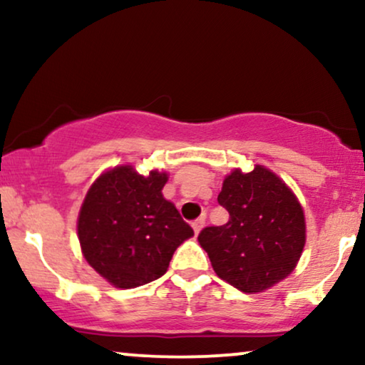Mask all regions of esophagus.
<instances>
[{
	"label": "esophagus",
	"instance_id": "1",
	"mask_svg": "<svg viewBox=\"0 0 365 365\" xmlns=\"http://www.w3.org/2000/svg\"><path fill=\"white\" fill-rule=\"evenodd\" d=\"M204 222H206V217H199V219H196V221L192 222V229H194V232L196 234H199L201 232V229L204 227Z\"/></svg>",
	"mask_w": 365,
	"mask_h": 365
}]
</instances>
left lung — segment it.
Masks as SVG:
<instances>
[{"mask_svg":"<svg viewBox=\"0 0 365 365\" xmlns=\"http://www.w3.org/2000/svg\"><path fill=\"white\" fill-rule=\"evenodd\" d=\"M217 202L229 212L197 241L214 272L242 292H262L294 271L306 244L304 211L281 178L264 166L239 169L222 182Z\"/></svg>","mask_w":365,"mask_h":365,"instance_id":"obj_1","label":"left lung"}]
</instances>
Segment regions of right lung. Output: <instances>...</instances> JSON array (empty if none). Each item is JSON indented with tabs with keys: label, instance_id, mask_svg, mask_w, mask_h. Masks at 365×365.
Returning <instances> with one entry per match:
<instances>
[{
	"label": "right lung",
	"instance_id": "add662e5",
	"mask_svg": "<svg viewBox=\"0 0 365 365\" xmlns=\"http://www.w3.org/2000/svg\"><path fill=\"white\" fill-rule=\"evenodd\" d=\"M166 181V173L143 176L133 166H118L89 187L78 217L79 244L89 266L113 286L133 289L156 281L179 244L194 236L163 197Z\"/></svg>",
	"mask_w": 365,
	"mask_h": 365
}]
</instances>
